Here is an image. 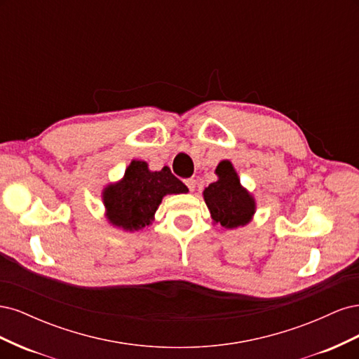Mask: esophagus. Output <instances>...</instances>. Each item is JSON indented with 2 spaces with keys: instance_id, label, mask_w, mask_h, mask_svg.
Instances as JSON below:
<instances>
[{
  "instance_id": "34e87169",
  "label": "esophagus",
  "mask_w": 359,
  "mask_h": 359,
  "mask_svg": "<svg viewBox=\"0 0 359 359\" xmlns=\"http://www.w3.org/2000/svg\"><path fill=\"white\" fill-rule=\"evenodd\" d=\"M186 186L189 187L190 191H194V189H196V186H198V181L194 178H189V180H186Z\"/></svg>"
}]
</instances>
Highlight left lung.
I'll return each instance as SVG.
<instances>
[{
	"instance_id": "8db88e82",
	"label": "left lung",
	"mask_w": 359,
	"mask_h": 359,
	"mask_svg": "<svg viewBox=\"0 0 359 359\" xmlns=\"http://www.w3.org/2000/svg\"><path fill=\"white\" fill-rule=\"evenodd\" d=\"M219 181L203 190V199L212 220L226 229L247 224L255 214L256 205L252 194L241 187L240 178L231 161H222L215 169Z\"/></svg>"
}]
</instances>
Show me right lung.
Listing matches in <instances>:
<instances>
[{
	"mask_svg": "<svg viewBox=\"0 0 359 359\" xmlns=\"http://www.w3.org/2000/svg\"><path fill=\"white\" fill-rule=\"evenodd\" d=\"M186 191L187 187L172 175L169 168L151 172L145 161L133 160L124 178L103 191L106 215L114 226L124 231H140L153 222L163 196Z\"/></svg>",
	"mask_w": 359,
	"mask_h": 359,
	"instance_id": "add662e5",
	"label": "right lung"
}]
</instances>
